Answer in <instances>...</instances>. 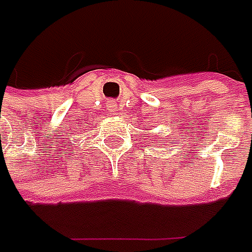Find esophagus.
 I'll list each match as a JSON object with an SVG mask.
<instances>
[{
    "mask_svg": "<svg viewBox=\"0 0 252 252\" xmlns=\"http://www.w3.org/2000/svg\"><path fill=\"white\" fill-rule=\"evenodd\" d=\"M108 108H109V111L111 112H115L116 111V103H115V102H109V106H108Z\"/></svg>",
    "mask_w": 252,
    "mask_h": 252,
    "instance_id": "esophagus-1",
    "label": "esophagus"
}]
</instances>
